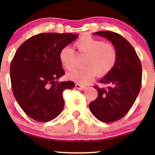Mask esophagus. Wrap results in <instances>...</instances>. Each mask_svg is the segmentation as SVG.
<instances>
[{"label": "esophagus", "mask_w": 155, "mask_h": 155, "mask_svg": "<svg viewBox=\"0 0 155 155\" xmlns=\"http://www.w3.org/2000/svg\"><path fill=\"white\" fill-rule=\"evenodd\" d=\"M75 86H76V88L79 89V90H82V89H85V87H86L85 85H82V84H79V83H76Z\"/></svg>", "instance_id": "obj_1"}]
</instances>
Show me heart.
Listing matches in <instances>:
<instances>
[{
	"instance_id": "b5f03b06",
	"label": "heart",
	"mask_w": 155,
	"mask_h": 155,
	"mask_svg": "<svg viewBox=\"0 0 155 155\" xmlns=\"http://www.w3.org/2000/svg\"><path fill=\"white\" fill-rule=\"evenodd\" d=\"M74 46L79 53L86 54L84 61L85 68L74 70L68 75L70 79L78 83H88L97 75L100 77L107 76L116 64L118 51L112 43H104L89 34H84L75 42ZM59 60L68 71L76 68V55L71 48H62L59 52Z\"/></svg>"
}]
</instances>
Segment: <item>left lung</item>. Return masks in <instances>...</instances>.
Listing matches in <instances>:
<instances>
[{
    "label": "left lung",
    "mask_w": 155,
    "mask_h": 155,
    "mask_svg": "<svg viewBox=\"0 0 155 155\" xmlns=\"http://www.w3.org/2000/svg\"><path fill=\"white\" fill-rule=\"evenodd\" d=\"M110 40L118 51L112 71L100 80L107 87L95 85L98 96L90 103L91 113L104 123L121 119L134 105L142 85V65L132 45L124 37L112 31L94 33Z\"/></svg>",
    "instance_id": "8db88e82"
}]
</instances>
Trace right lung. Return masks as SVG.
<instances>
[{"label":"right lung","instance_id":"obj_1","mask_svg":"<svg viewBox=\"0 0 155 155\" xmlns=\"http://www.w3.org/2000/svg\"><path fill=\"white\" fill-rule=\"evenodd\" d=\"M77 37L42 33L30 37L15 51L10 64L12 93L26 115L35 121H51L63 110V91L75 83L57 81L65 73L59 52Z\"/></svg>","mask_w":155,"mask_h":155}]
</instances>
